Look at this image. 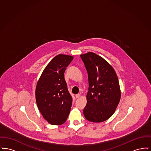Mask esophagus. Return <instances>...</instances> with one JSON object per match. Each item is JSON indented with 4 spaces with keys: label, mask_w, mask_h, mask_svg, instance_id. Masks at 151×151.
Returning a JSON list of instances; mask_svg holds the SVG:
<instances>
[{
    "label": "esophagus",
    "mask_w": 151,
    "mask_h": 151,
    "mask_svg": "<svg viewBox=\"0 0 151 151\" xmlns=\"http://www.w3.org/2000/svg\"><path fill=\"white\" fill-rule=\"evenodd\" d=\"M75 97L76 98H79L80 97V94H77L75 95Z\"/></svg>",
    "instance_id": "esophagus-1"
}]
</instances>
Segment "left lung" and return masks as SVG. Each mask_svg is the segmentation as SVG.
I'll use <instances>...</instances> for the list:
<instances>
[{
	"instance_id": "obj_1",
	"label": "left lung",
	"mask_w": 151,
	"mask_h": 151,
	"mask_svg": "<svg viewBox=\"0 0 151 151\" xmlns=\"http://www.w3.org/2000/svg\"><path fill=\"white\" fill-rule=\"evenodd\" d=\"M80 57L89 81L84 115L89 121L104 122L114 114L121 99L117 75L107 61L94 52L81 54Z\"/></svg>"
}]
</instances>
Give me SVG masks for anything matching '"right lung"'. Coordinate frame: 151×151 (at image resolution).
<instances>
[{
    "mask_svg": "<svg viewBox=\"0 0 151 151\" xmlns=\"http://www.w3.org/2000/svg\"><path fill=\"white\" fill-rule=\"evenodd\" d=\"M73 57L59 54L47 65L38 80L36 88L37 106L51 124L65 123L72 106V96L68 91L64 73Z\"/></svg>",
    "mask_w": 151,
    "mask_h": 151,
    "instance_id": "add662e5",
    "label": "right lung"
}]
</instances>
